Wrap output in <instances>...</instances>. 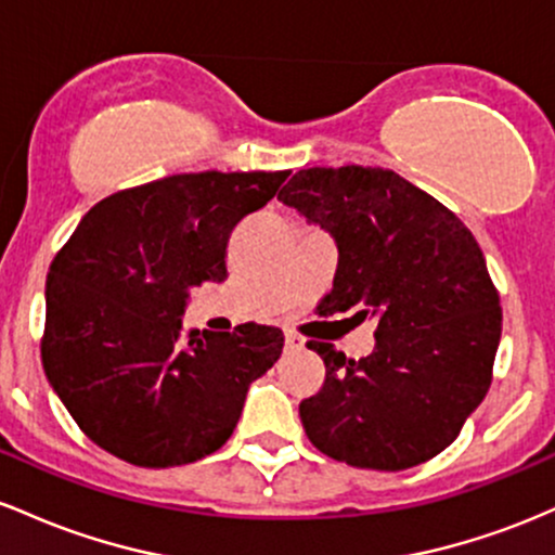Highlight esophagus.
Here are the masks:
<instances>
[{
    "mask_svg": "<svg viewBox=\"0 0 555 555\" xmlns=\"http://www.w3.org/2000/svg\"><path fill=\"white\" fill-rule=\"evenodd\" d=\"M285 348H291V351H298V348H304V338L288 330V333H285Z\"/></svg>",
    "mask_w": 555,
    "mask_h": 555,
    "instance_id": "esophagus-1",
    "label": "esophagus"
}]
</instances>
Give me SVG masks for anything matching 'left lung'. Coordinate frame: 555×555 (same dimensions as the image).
<instances>
[{
  "instance_id": "8db88e82",
  "label": "left lung",
  "mask_w": 555,
  "mask_h": 555,
  "mask_svg": "<svg viewBox=\"0 0 555 555\" xmlns=\"http://www.w3.org/2000/svg\"><path fill=\"white\" fill-rule=\"evenodd\" d=\"M338 246L320 314L375 317L370 357L309 340L325 385L298 414L335 462L398 472L438 456L490 388L501 298L482 248L438 198L383 167H309L278 194Z\"/></svg>"
}]
</instances>
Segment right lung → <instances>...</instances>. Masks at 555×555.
<instances>
[{
    "label": "right lung",
    "mask_w": 555,
    "mask_h": 555,
    "mask_svg": "<svg viewBox=\"0 0 555 555\" xmlns=\"http://www.w3.org/2000/svg\"><path fill=\"white\" fill-rule=\"evenodd\" d=\"M288 170L185 172L99 202L47 275L41 361L78 427L149 469L225 446L248 385L283 353L278 327L189 330L191 288L228 278V241Z\"/></svg>",
    "instance_id": "1"
}]
</instances>
